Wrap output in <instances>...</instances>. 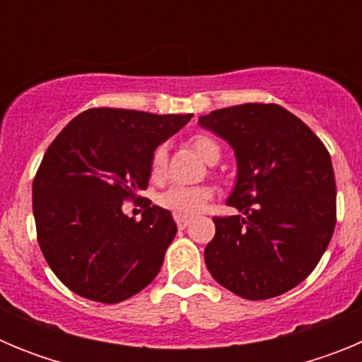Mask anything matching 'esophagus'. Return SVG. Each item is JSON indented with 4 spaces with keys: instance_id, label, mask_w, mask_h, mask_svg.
I'll use <instances>...</instances> for the list:
<instances>
[{
    "instance_id": "34e87169",
    "label": "esophagus",
    "mask_w": 362,
    "mask_h": 362,
    "mask_svg": "<svg viewBox=\"0 0 362 362\" xmlns=\"http://www.w3.org/2000/svg\"><path fill=\"white\" fill-rule=\"evenodd\" d=\"M174 219H175V223H177L179 228H187V226L190 225V221H192L188 216H177V214L174 216Z\"/></svg>"
}]
</instances>
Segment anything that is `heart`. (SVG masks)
I'll return each instance as SVG.
<instances>
[{
	"label": "heart",
	"mask_w": 362,
	"mask_h": 362,
	"mask_svg": "<svg viewBox=\"0 0 362 362\" xmlns=\"http://www.w3.org/2000/svg\"><path fill=\"white\" fill-rule=\"evenodd\" d=\"M190 146L199 153L201 158L206 163H214L219 159L221 148L212 137L206 134H196L190 137ZM166 168V148L165 146H158L153 150L152 159H150V174L153 179H161ZM212 197V188L199 185V187H181V185H174V187L166 188L161 192L158 197V203L163 209L170 210V212L177 214V216H192L197 214L203 209L206 201Z\"/></svg>",
	"instance_id": "b5f03b06"
}]
</instances>
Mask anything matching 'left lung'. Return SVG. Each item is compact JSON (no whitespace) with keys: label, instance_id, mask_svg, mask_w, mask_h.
I'll list each match as a JSON object with an SVG mask.
<instances>
[{"label":"left lung","instance_id":"left-lung-1","mask_svg":"<svg viewBox=\"0 0 362 362\" xmlns=\"http://www.w3.org/2000/svg\"><path fill=\"white\" fill-rule=\"evenodd\" d=\"M199 124L233 148L238 179L226 199L239 216L214 217L204 248L214 279L243 299H270L312 274L335 228L330 153L279 105L214 110Z\"/></svg>","mask_w":362,"mask_h":362}]
</instances>
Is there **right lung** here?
Masks as SVG:
<instances>
[{"mask_svg": "<svg viewBox=\"0 0 362 362\" xmlns=\"http://www.w3.org/2000/svg\"><path fill=\"white\" fill-rule=\"evenodd\" d=\"M192 114L90 108L50 143L32 183L37 243L52 272L85 299L121 303L161 270L177 226L146 199L141 221L123 212L148 187L153 150Z\"/></svg>", "mask_w": 362, "mask_h": 362, "instance_id": "obj_1", "label": "right lung"}]
</instances>
